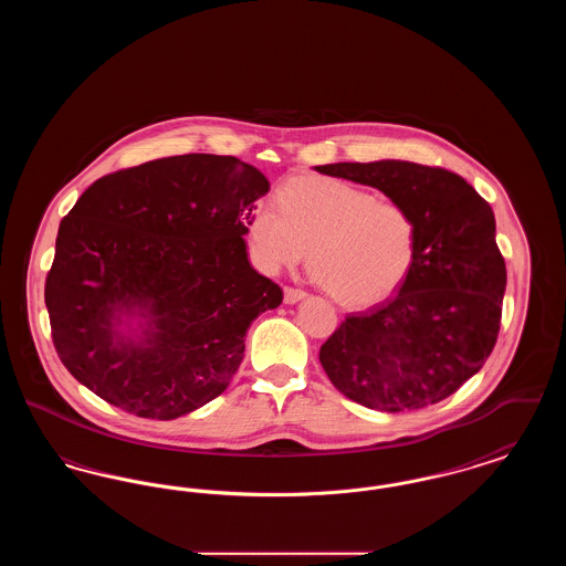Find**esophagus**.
I'll return each mask as SVG.
<instances>
[{"instance_id": "34e87169", "label": "esophagus", "mask_w": 566, "mask_h": 566, "mask_svg": "<svg viewBox=\"0 0 566 566\" xmlns=\"http://www.w3.org/2000/svg\"><path fill=\"white\" fill-rule=\"evenodd\" d=\"M305 295H307L305 291L295 289V286H286V289H284V301H286V303H296V301H301Z\"/></svg>"}]
</instances>
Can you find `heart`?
Segmentation results:
<instances>
[{
  "instance_id": "1",
  "label": "heart",
  "mask_w": 566,
  "mask_h": 566,
  "mask_svg": "<svg viewBox=\"0 0 566 566\" xmlns=\"http://www.w3.org/2000/svg\"><path fill=\"white\" fill-rule=\"evenodd\" d=\"M256 261L268 271L296 265L305 248L312 277L346 307L392 295L418 256V222L397 201L326 176H296L248 222Z\"/></svg>"
}]
</instances>
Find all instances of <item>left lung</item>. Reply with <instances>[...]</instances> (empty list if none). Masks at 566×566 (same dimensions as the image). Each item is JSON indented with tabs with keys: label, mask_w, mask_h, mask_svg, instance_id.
Segmentation results:
<instances>
[{
	"label": "left lung",
	"mask_w": 566,
	"mask_h": 566,
	"mask_svg": "<svg viewBox=\"0 0 566 566\" xmlns=\"http://www.w3.org/2000/svg\"><path fill=\"white\" fill-rule=\"evenodd\" d=\"M316 171L379 189L418 222V256L397 295L348 314L321 346L333 386L377 411L439 403L496 344L505 259L494 212L454 171L409 161L333 163Z\"/></svg>",
	"instance_id": "obj_1"
}]
</instances>
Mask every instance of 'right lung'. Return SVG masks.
<instances>
[{"label": "right lung", "instance_id": "add662e5", "mask_svg": "<svg viewBox=\"0 0 566 566\" xmlns=\"http://www.w3.org/2000/svg\"><path fill=\"white\" fill-rule=\"evenodd\" d=\"M268 178L235 157L180 155L120 169L84 190L59 224L46 275L54 350L114 407L174 420L224 392L245 331L282 303L252 270L243 235ZM150 317L142 343L120 313Z\"/></svg>", "mask_w": 566, "mask_h": 566}]
</instances>
